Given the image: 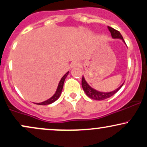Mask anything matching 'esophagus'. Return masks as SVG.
I'll list each match as a JSON object with an SVG mask.
<instances>
[{
  "instance_id": "esophagus-1",
  "label": "esophagus",
  "mask_w": 147,
  "mask_h": 147,
  "mask_svg": "<svg viewBox=\"0 0 147 147\" xmlns=\"http://www.w3.org/2000/svg\"><path fill=\"white\" fill-rule=\"evenodd\" d=\"M80 65V63L78 61H74L71 63V67L72 68H76V67H79Z\"/></svg>"
}]
</instances>
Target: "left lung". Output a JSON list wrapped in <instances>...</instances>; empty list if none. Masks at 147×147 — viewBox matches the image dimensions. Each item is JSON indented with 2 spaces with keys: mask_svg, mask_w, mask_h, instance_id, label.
<instances>
[{
  "mask_svg": "<svg viewBox=\"0 0 147 147\" xmlns=\"http://www.w3.org/2000/svg\"><path fill=\"white\" fill-rule=\"evenodd\" d=\"M108 28H109V30L110 31L113 38H115H115H119V39L122 40V41L126 44L125 41H124V38H123L122 34H121L119 31H117V30H115L113 28H111V27L109 26L108 27ZM123 84H122V85H121L119 87H118L117 89L111 91V92H101V91L95 90V89H94L93 88L91 87L87 83L86 81L85 80V78H84V76L83 77H82V86L84 89V91L86 92V94L88 97H89L90 98L92 99H95V100H104V99H105L109 98V97H111V96L115 95V94L116 92H117V91L122 88Z\"/></svg>",
  "mask_w": 147,
  "mask_h": 147,
  "instance_id": "obj_1",
  "label": "left lung"
}]
</instances>
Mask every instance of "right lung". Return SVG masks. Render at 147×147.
<instances>
[{"instance_id":"right-lung-1","label":"right lung","mask_w":147,"mask_h":147,"mask_svg":"<svg viewBox=\"0 0 147 147\" xmlns=\"http://www.w3.org/2000/svg\"><path fill=\"white\" fill-rule=\"evenodd\" d=\"M68 73H69V71L68 72H66V73L62 77V78L61 79L59 83L58 84V87H57L56 92H55V93L54 94V95H52L50 99H47V100H45L43 102L36 103V104H38V105H48V104H52V103L55 102V101H57V99L59 98L61 94V91L63 90L64 82H65V79L66 78L67 76H68Z\"/></svg>"}]
</instances>
